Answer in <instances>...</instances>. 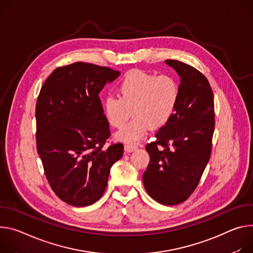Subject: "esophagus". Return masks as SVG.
<instances>
[{
  "mask_svg": "<svg viewBox=\"0 0 253 253\" xmlns=\"http://www.w3.org/2000/svg\"><path fill=\"white\" fill-rule=\"evenodd\" d=\"M137 149V146H134V145H125V151L126 152V153H130V152H132V151H134V150H136Z\"/></svg>",
  "mask_w": 253,
  "mask_h": 253,
  "instance_id": "34e87169",
  "label": "esophagus"
}]
</instances>
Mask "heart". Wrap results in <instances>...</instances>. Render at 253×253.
<instances>
[{
    "mask_svg": "<svg viewBox=\"0 0 253 253\" xmlns=\"http://www.w3.org/2000/svg\"><path fill=\"white\" fill-rule=\"evenodd\" d=\"M118 91L119 95L105 97L103 114L111 126L121 127L132 110L133 119L115 134L127 145L137 144L152 126L160 128L169 123L180 97L179 83L173 76H156L142 70L128 72Z\"/></svg>",
    "mask_w": 253,
    "mask_h": 253,
    "instance_id": "obj_1",
    "label": "heart"
}]
</instances>
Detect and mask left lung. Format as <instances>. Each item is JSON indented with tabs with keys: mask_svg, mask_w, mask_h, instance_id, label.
Here are the masks:
<instances>
[{
	"mask_svg": "<svg viewBox=\"0 0 253 253\" xmlns=\"http://www.w3.org/2000/svg\"><path fill=\"white\" fill-rule=\"evenodd\" d=\"M165 63L180 77V97L170 122L159 129L157 141L146 147L150 163L143 182L154 200L173 206L189 198L209 162L215 127L214 96L199 70L178 60Z\"/></svg>",
	"mask_w": 253,
	"mask_h": 253,
	"instance_id": "left-lung-1",
	"label": "left lung"
}]
</instances>
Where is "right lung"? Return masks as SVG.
<instances>
[{"instance_id": "obj_1", "label": "right lung", "mask_w": 253, "mask_h": 253, "mask_svg": "<svg viewBox=\"0 0 253 253\" xmlns=\"http://www.w3.org/2000/svg\"><path fill=\"white\" fill-rule=\"evenodd\" d=\"M120 74L75 62L56 68L40 90L37 152L52 190L71 206L95 203L105 191L110 168L123 157L121 143L103 149L110 131L98 96Z\"/></svg>"}]
</instances>
